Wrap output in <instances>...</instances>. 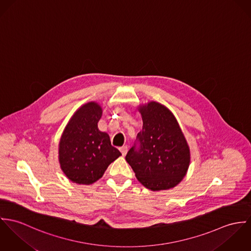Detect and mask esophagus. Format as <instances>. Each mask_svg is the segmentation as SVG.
Wrapping results in <instances>:
<instances>
[{
    "mask_svg": "<svg viewBox=\"0 0 251 251\" xmlns=\"http://www.w3.org/2000/svg\"><path fill=\"white\" fill-rule=\"evenodd\" d=\"M119 150H120V152H121L122 156H125V155H126V153H127V151H128V147H127V145H124V146L120 147V148H119Z\"/></svg>",
    "mask_w": 251,
    "mask_h": 251,
    "instance_id": "obj_1",
    "label": "esophagus"
}]
</instances>
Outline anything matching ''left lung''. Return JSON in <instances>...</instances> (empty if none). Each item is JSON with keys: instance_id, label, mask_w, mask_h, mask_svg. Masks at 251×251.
Wrapping results in <instances>:
<instances>
[{"instance_id": "8db88e82", "label": "left lung", "mask_w": 251, "mask_h": 251, "mask_svg": "<svg viewBox=\"0 0 251 251\" xmlns=\"http://www.w3.org/2000/svg\"><path fill=\"white\" fill-rule=\"evenodd\" d=\"M143 127L126 155L139 182L151 191L175 187L190 166V149L179 124L165 106L140 107Z\"/></svg>"}]
</instances>
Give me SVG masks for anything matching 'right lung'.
<instances>
[{
    "label": "right lung",
    "instance_id": "obj_1",
    "mask_svg": "<svg viewBox=\"0 0 251 251\" xmlns=\"http://www.w3.org/2000/svg\"><path fill=\"white\" fill-rule=\"evenodd\" d=\"M101 107L90 102L80 108L67 124L59 141V164L66 177L77 184L100 179L121 153L108 134L98 130Z\"/></svg>",
    "mask_w": 251,
    "mask_h": 251
}]
</instances>
